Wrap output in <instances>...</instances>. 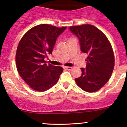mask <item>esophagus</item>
Listing matches in <instances>:
<instances>
[{
    "instance_id": "1",
    "label": "esophagus",
    "mask_w": 127,
    "mask_h": 127,
    "mask_svg": "<svg viewBox=\"0 0 127 127\" xmlns=\"http://www.w3.org/2000/svg\"><path fill=\"white\" fill-rule=\"evenodd\" d=\"M64 68H65V69L68 70H72V67H65Z\"/></svg>"
}]
</instances>
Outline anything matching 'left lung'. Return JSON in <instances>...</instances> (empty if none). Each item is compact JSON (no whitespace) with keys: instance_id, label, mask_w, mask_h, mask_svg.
I'll return each mask as SVG.
<instances>
[{"instance_id":"1","label":"left lung","mask_w":127,"mask_h":127,"mask_svg":"<svg viewBox=\"0 0 127 127\" xmlns=\"http://www.w3.org/2000/svg\"><path fill=\"white\" fill-rule=\"evenodd\" d=\"M69 30L78 37L81 51L88 55L86 68H81L82 75L75 80L84 91H98L108 82L114 68L110 43L102 31L90 24L70 27Z\"/></svg>"}]
</instances>
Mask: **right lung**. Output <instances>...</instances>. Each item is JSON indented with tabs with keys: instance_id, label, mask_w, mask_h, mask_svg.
Listing matches in <instances>:
<instances>
[{
	"instance_id": "1",
	"label": "right lung",
	"mask_w": 127,
	"mask_h": 127,
	"mask_svg": "<svg viewBox=\"0 0 127 127\" xmlns=\"http://www.w3.org/2000/svg\"><path fill=\"white\" fill-rule=\"evenodd\" d=\"M67 27L48 24L33 27L20 40L17 49V68L20 77L32 89L49 90L57 83L62 67L45 64L47 54H52L57 37Z\"/></svg>"
}]
</instances>
